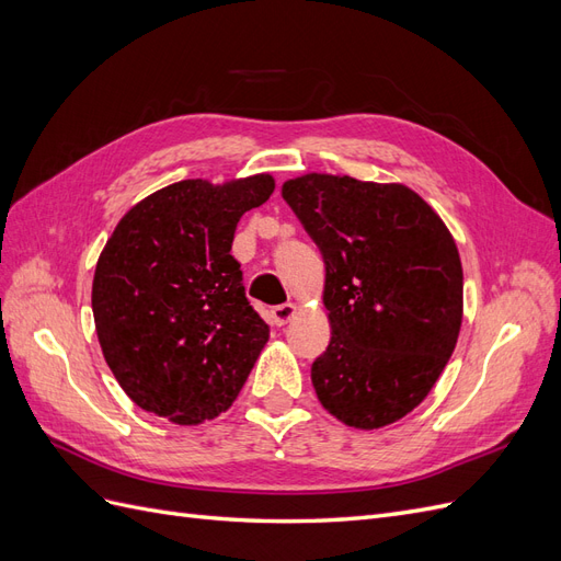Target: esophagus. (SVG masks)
<instances>
[{
  "label": "esophagus",
  "mask_w": 561,
  "mask_h": 561,
  "mask_svg": "<svg viewBox=\"0 0 561 561\" xmlns=\"http://www.w3.org/2000/svg\"><path fill=\"white\" fill-rule=\"evenodd\" d=\"M295 316H297V307H295V304H280V307L271 309V318H274V322H276L278 328L287 325V322H290Z\"/></svg>",
  "instance_id": "1"
}]
</instances>
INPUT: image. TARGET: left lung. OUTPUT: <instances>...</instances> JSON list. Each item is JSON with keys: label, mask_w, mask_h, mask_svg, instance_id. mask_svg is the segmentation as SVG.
Returning a JSON list of instances; mask_svg holds the SVG:
<instances>
[{"label": "left lung", "mask_w": 561, "mask_h": 561, "mask_svg": "<svg viewBox=\"0 0 561 561\" xmlns=\"http://www.w3.org/2000/svg\"><path fill=\"white\" fill-rule=\"evenodd\" d=\"M283 198L325 260L332 339L316 396L351 428L390 426L443 375L463 320V268L447 225L400 182L307 173Z\"/></svg>", "instance_id": "left-lung-1"}]
</instances>
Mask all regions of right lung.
<instances>
[{
    "instance_id": "right-lung-1",
    "label": "right lung",
    "mask_w": 561,
    "mask_h": 561,
    "mask_svg": "<svg viewBox=\"0 0 561 561\" xmlns=\"http://www.w3.org/2000/svg\"><path fill=\"white\" fill-rule=\"evenodd\" d=\"M268 173L182 180L118 219L93 276L105 363L145 412L198 426L227 412L268 342L231 257L239 219L274 194Z\"/></svg>"
}]
</instances>
